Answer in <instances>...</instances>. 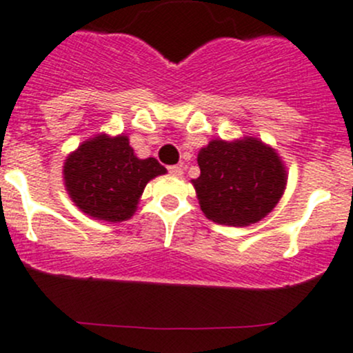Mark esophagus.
Listing matches in <instances>:
<instances>
[{
  "label": "esophagus",
  "instance_id": "esophagus-1",
  "mask_svg": "<svg viewBox=\"0 0 353 353\" xmlns=\"http://www.w3.org/2000/svg\"><path fill=\"white\" fill-rule=\"evenodd\" d=\"M167 169H169V172L172 174V176H181V174H183V167L181 165H170L167 167Z\"/></svg>",
  "mask_w": 353,
  "mask_h": 353
}]
</instances>
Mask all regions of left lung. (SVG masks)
<instances>
[{
  "label": "left lung",
  "instance_id": "obj_1",
  "mask_svg": "<svg viewBox=\"0 0 353 353\" xmlns=\"http://www.w3.org/2000/svg\"><path fill=\"white\" fill-rule=\"evenodd\" d=\"M192 181L203 213L211 221L245 226L262 220L279 203L285 170L279 155L257 139L211 140L198 154Z\"/></svg>",
  "mask_w": 353,
  "mask_h": 353
}]
</instances>
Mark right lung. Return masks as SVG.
I'll return each mask as SVG.
<instances>
[{
  "label": "right lung",
  "instance_id": "right-lung-1",
  "mask_svg": "<svg viewBox=\"0 0 353 353\" xmlns=\"http://www.w3.org/2000/svg\"><path fill=\"white\" fill-rule=\"evenodd\" d=\"M165 174L157 159H139L125 135H99L65 159L64 181L70 198L96 220L123 221L137 210L147 183Z\"/></svg>",
  "mask_w": 353,
  "mask_h": 353
}]
</instances>
